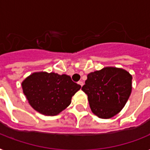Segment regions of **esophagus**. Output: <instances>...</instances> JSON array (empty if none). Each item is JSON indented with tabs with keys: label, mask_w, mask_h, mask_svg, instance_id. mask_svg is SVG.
Here are the masks:
<instances>
[{
	"label": "esophagus",
	"mask_w": 150,
	"mask_h": 150,
	"mask_svg": "<svg viewBox=\"0 0 150 150\" xmlns=\"http://www.w3.org/2000/svg\"><path fill=\"white\" fill-rule=\"evenodd\" d=\"M78 83H79V84L81 86H83V82H82V81H79V82H78Z\"/></svg>",
	"instance_id": "1"
}]
</instances>
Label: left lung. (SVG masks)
<instances>
[{
	"instance_id": "1",
	"label": "left lung",
	"mask_w": 150,
	"mask_h": 150,
	"mask_svg": "<svg viewBox=\"0 0 150 150\" xmlns=\"http://www.w3.org/2000/svg\"><path fill=\"white\" fill-rule=\"evenodd\" d=\"M132 79L128 71L113 67L89 73L82 90L88 96L92 112L100 118L118 114L130 96Z\"/></svg>"
}]
</instances>
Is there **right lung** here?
Returning <instances> with one entry per match:
<instances>
[{"mask_svg":"<svg viewBox=\"0 0 150 150\" xmlns=\"http://www.w3.org/2000/svg\"><path fill=\"white\" fill-rule=\"evenodd\" d=\"M22 89L29 104L44 115L58 114L71 103V100L81 86L69 75L56 73L36 72L22 83Z\"/></svg>","mask_w":150,"mask_h":150,"instance_id":"obj_1","label":"right lung"}]
</instances>
